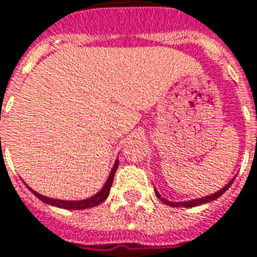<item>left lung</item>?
Returning a JSON list of instances; mask_svg holds the SVG:
<instances>
[{"instance_id": "1", "label": "left lung", "mask_w": 257, "mask_h": 257, "mask_svg": "<svg viewBox=\"0 0 257 257\" xmlns=\"http://www.w3.org/2000/svg\"><path fill=\"white\" fill-rule=\"evenodd\" d=\"M235 181V178H232V180L229 181L228 184L223 187L222 189H219L218 192H215V194H211V195H206V197L202 198H197V199H191V201H184V202H174V201H168V199H165L160 195V192L156 189V195L157 198H160L165 205H170V206H181V208H192V206H198V205H202V204H208V202H211V201H215V199H218V198L221 197L222 194L226 191V189L232 185V182Z\"/></svg>"}]
</instances>
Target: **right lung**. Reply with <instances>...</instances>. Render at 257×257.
Here are the masks:
<instances>
[{
    "instance_id": "add662e5",
    "label": "right lung",
    "mask_w": 257,
    "mask_h": 257,
    "mask_svg": "<svg viewBox=\"0 0 257 257\" xmlns=\"http://www.w3.org/2000/svg\"><path fill=\"white\" fill-rule=\"evenodd\" d=\"M117 167H118V160H116V163L113 165V168H111V171L108 174L107 181L104 182V185H103V188L97 192V194H94L93 197L90 198H86V199H80V201H65V199H53V198H48L45 197V195H41V194H38L36 191H34L32 188L31 189V192L35 195L36 198H39L42 202L48 205H52V206H58V208H63V209H87V208H93V206H96V205L101 204L106 198L108 197V194H110V188H111V184H113V180H114V174H116Z\"/></svg>"
}]
</instances>
